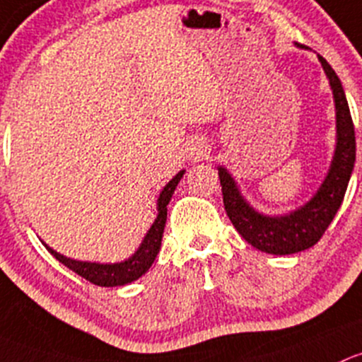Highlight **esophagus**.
Segmentation results:
<instances>
[{"label":"esophagus","mask_w":362,"mask_h":362,"mask_svg":"<svg viewBox=\"0 0 362 362\" xmlns=\"http://www.w3.org/2000/svg\"><path fill=\"white\" fill-rule=\"evenodd\" d=\"M206 151H207V148L204 146L202 143H193L192 146L188 148V156L192 160H199V158H202L204 155H206Z\"/></svg>","instance_id":"obj_1"}]
</instances>
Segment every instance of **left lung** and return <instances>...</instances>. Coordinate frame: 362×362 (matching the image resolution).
Here are the masks:
<instances>
[{
  "instance_id": "obj_1",
  "label": "left lung",
  "mask_w": 362,
  "mask_h": 362,
  "mask_svg": "<svg viewBox=\"0 0 362 362\" xmlns=\"http://www.w3.org/2000/svg\"><path fill=\"white\" fill-rule=\"evenodd\" d=\"M319 61L329 78L337 106V151L326 180L314 199L289 216L270 218L256 212L238 193L235 181L219 167L223 204L230 221L245 240L268 255H293L317 244L344 202L350 174L356 162V132L344 87L326 59Z\"/></svg>"
}]
</instances>
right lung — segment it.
Returning <instances> with one entry per match:
<instances>
[{
    "label": "right lung",
    "mask_w": 362,
    "mask_h": 362,
    "mask_svg": "<svg viewBox=\"0 0 362 362\" xmlns=\"http://www.w3.org/2000/svg\"><path fill=\"white\" fill-rule=\"evenodd\" d=\"M185 174V170L176 174V177L169 181V185L162 189L158 197V216H156L155 223L151 225L150 232L144 237L143 244L137 249L136 255L132 258H129L127 262L115 263V264H100V263H87V262H76V259H69L66 256L59 255L54 249H50L47 245V249L50 251V255H54L55 259H59L64 267H68L69 270H73L74 274H78L80 277L87 279L88 282L95 286H103V288H115V286H124L129 282L136 281L141 275L146 274L148 268L151 267V263L155 262L156 255L160 251V245H162V235L163 228H165L167 221V204L170 202V197H173L174 189H176L177 182Z\"/></svg>",
    "instance_id": "obj_1"
}]
</instances>
